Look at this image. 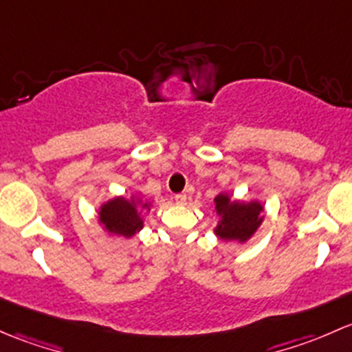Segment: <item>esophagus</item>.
I'll list each match as a JSON object with an SVG mask.
<instances>
[{"mask_svg": "<svg viewBox=\"0 0 352 352\" xmlns=\"http://www.w3.org/2000/svg\"><path fill=\"white\" fill-rule=\"evenodd\" d=\"M175 201H176V205H184V203H186V195H184V193L176 195Z\"/></svg>", "mask_w": 352, "mask_h": 352, "instance_id": "1", "label": "esophagus"}]
</instances>
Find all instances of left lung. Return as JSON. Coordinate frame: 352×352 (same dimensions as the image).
<instances>
[{"label":"left lung","instance_id":"8db88e82","mask_svg":"<svg viewBox=\"0 0 352 352\" xmlns=\"http://www.w3.org/2000/svg\"><path fill=\"white\" fill-rule=\"evenodd\" d=\"M213 213L219 217L213 234L223 242L245 244L264 222V205L259 200H239L229 191L213 198Z\"/></svg>","mask_w":352,"mask_h":352}]
</instances>
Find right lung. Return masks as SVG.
Segmentation results:
<instances>
[{
	"instance_id": "add662e5",
	"label": "right lung",
	"mask_w": 352,
	"mask_h": 352,
	"mask_svg": "<svg viewBox=\"0 0 352 352\" xmlns=\"http://www.w3.org/2000/svg\"><path fill=\"white\" fill-rule=\"evenodd\" d=\"M152 208V201L144 197L142 191L130 197L117 195L103 201L98 208L96 219L103 232L115 237L132 239L146 226V213Z\"/></svg>"
}]
</instances>
